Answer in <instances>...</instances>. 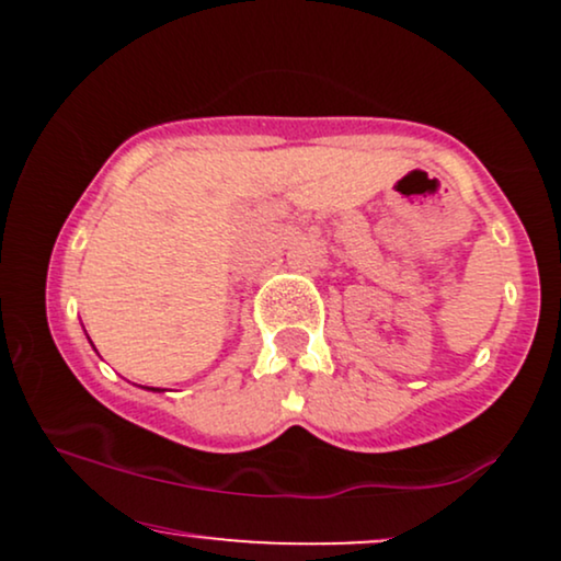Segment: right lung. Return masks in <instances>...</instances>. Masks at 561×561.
Instances as JSON below:
<instances>
[{"instance_id":"add662e5","label":"right lung","mask_w":561,"mask_h":561,"mask_svg":"<svg viewBox=\"0 0 561 561\" xmlns=\"http://www.w3.org/2000/svg\"><path fill=\"white\" fill-rule=\"evenodd\" d=\"M147 390H160V388H147Z\"/></svg>"}]
</instances>
